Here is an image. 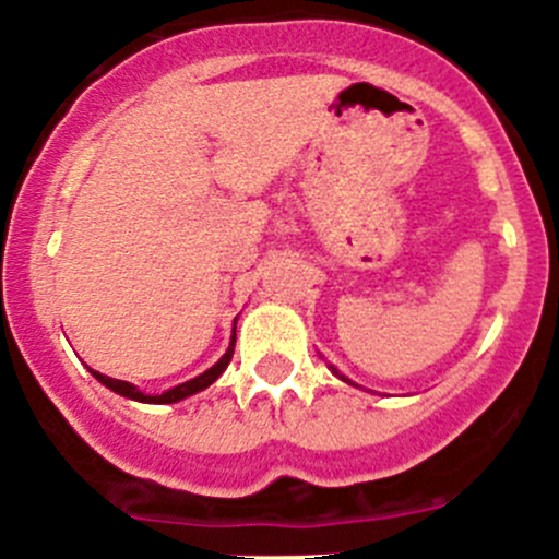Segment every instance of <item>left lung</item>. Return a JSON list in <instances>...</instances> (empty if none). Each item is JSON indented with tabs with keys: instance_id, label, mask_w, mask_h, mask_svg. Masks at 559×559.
<instances>
[{
	"instance_id": "1",
	"label": "left lung",
	"mask_w": 559,
	"mask_h": 559,
	"mask_svg": "<svg viewBox=\"0 0 559 559\" xmlns=\"http://www.w3.org/2000/svg\"><path fill=\"white\" fill-rule=\"evenodd\" d=\"M332 373H335V376H341V373H337V370H335V368H332ZM341 379H343V376H341ZM343 381H348V379H343Z\"/></svg>"
}]
</instances>
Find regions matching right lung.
I'll return each mask as SVG.
<instances>
[{
    "instance_id": "1",
    "label": "right lung",
    "mask_w": 559,
    "mask_h": 559,
    "mask_svg": "<svg viewBox=\"0 0 559 559\" xmlns=\"http://www.w3.org/2000/svg\"><path fill=\"white\" fill-rule=\"evenodd\" d=\"M233 352H235V335H233V343H229L227 354H224V357L218 359V362L213 365L211 370H205V373H202V376H197V379L186 381V384H178V386L167 389V392H162V394H143V392H140L138 386H132V384H129V381H118V379H110V376H103V373H97V370H92V376H94V379L99 381V384H105L107 389H112V392H116V394H121V397L138 400V403H178V400H183V397H191V394H197V392H202V389H207V386H211L213 381H216L218 376H222L224 370H227L229 359H233Z\"/></svg>"
}]
</instances>
